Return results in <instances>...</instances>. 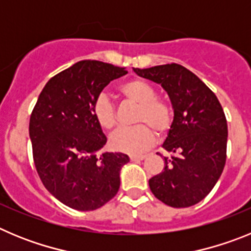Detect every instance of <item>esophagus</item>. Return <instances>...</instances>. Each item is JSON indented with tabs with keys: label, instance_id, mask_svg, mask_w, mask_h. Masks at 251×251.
<instances>
[{
	"label": "esophagus",
	"instance_id": "1",
	"mask_svg": "<svg viewBox=\"0 0 251 251\" xmlns=\"http://www.w3.org/2000/svg\"><path fill=\"white\" fill-rule=\"evenodd\" d=\"M146 158L145 154H132L130 156V161L136 162V161H143Z\"/></svg>",
	"mask_w": 251,
	"mask_h": 251
}]
</instances>
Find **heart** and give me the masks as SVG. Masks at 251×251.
<instances>
[{
  "instance_id": "heart-1",
  "label": "heart",
  "mask_w": 251,
  "mask_h": 251,
  "mask_svg": "<svg viewBox=\"0 0 251 251\" xmlns=\"http://www.w3.org/2000/svg\"><path fill=\"white\" fill-rule=\"evenodd\" d=\"M122 94L139 105L133 128L119 129L110 138V147L118 152L138 154L147 151L156 139L154 132L165 134L172 124V108L167 101L156 97V89L148 81L130 79L121 85ZM93 117L100 128L112 130L115 127V113L112 101L99 95L92 106Z\"/></svg>"
}]
</instances>
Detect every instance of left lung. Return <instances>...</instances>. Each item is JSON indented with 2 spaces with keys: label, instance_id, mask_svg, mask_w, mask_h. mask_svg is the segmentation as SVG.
Masks as SVG:
<instances>
[{
  "label": "left lung",
  "instance_id": "left-lung-1",
  "mask_svg": "<svg viewBox=\"0 0 251 251\" xmlns=\"http://www.w3.org/2000/svg\"><path fill=\"white\" fill-rule=\"evenodd\" d=\"M133 70L161 84L174 108V122L162 145L171 157H165L163 171L148 181L151 191L171 207L200 202L225 167L227 123L220 101L203 81L178 64Z\"/></svg>",
  "mask_w": 251,
  "mask_h": 251
}]
</instances>
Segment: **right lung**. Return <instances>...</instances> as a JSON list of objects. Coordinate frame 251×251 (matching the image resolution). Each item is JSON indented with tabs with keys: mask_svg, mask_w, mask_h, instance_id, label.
<instances>
[{
	"mask_svg": "<svg viewBox=\"0 0 251 251\" xmlns=\"http://www.w3.org/2000/svg\"><path fill=\"white\" fill-rule=\"evenodd\" d=\"M126 69L83 60L52 76L30 117L35 167L55 199L79 211L105 205L121 186L124 153H99L106 137L93 117V103Z\"/></svg>",
	"mask_w": 251,
	"mask_h": 251,
	"instance_id": "add662e5",
	"label": "right lung"
}]
</instances>
